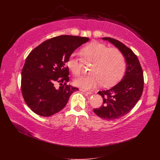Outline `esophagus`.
<instances>
[{
	"label": "esophagus",
	"mask_w": 160,
	"mask_h": 160,
	"mask_svg": "<svg viewBox=\"0 0 160 160\" xmlns=\"http://www.w3.org/2000/svg\"><path fill=\"white\" fill-rule=\"evenodd\" d=\"M80 91H82V92H83V93H85L87 95H91L92 94V92H91V91H88L83 90V89H80Z\"/></svg>",
	"instance_id": "obj_1"
}]
</instances>
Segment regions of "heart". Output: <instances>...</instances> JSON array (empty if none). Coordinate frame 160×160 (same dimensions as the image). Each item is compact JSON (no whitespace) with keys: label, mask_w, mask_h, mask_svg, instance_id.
<instances>
[{"label":"heart","mask_w":160,"mask_h":160,"mask_svg":"<svg viewBox=\"0 0 160 160\" xmlns=\"http://www.w3.org/2000/svg\"><path fill=\"white\" fill-rule=\"evenodd\" d=\"M80 53L82 59L72 54L67 61V67L74 76L82 73L83 62L93 65L90 69L91 74L74 80L75 86L85 89H94L102 84L109 87L118 82L124 73L125 58L118 48L93 42L82 48Z\"/></svg>","instance_id":"1"}]
</instances>
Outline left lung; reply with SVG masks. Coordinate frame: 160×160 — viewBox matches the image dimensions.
Returning a JSON list of instances; mask_svg holds the SVG:
<instances>
[{"instance_id":"obj_1","label":"left lung","mask_w":160,"mask_h":160,"mask_svg":"<svg viewBox=\"0 0 160 160\" xmlns=\"http://www.w3.org/2000/svg\"><path fill=\"white\" fill-rule=\"evenodd\" d=\"M102 39L108 40L121 50L127 65L121 82L110 89L98 92L103 98V104L93 112L100 118L113 121L127 114L138 102L143 91V72L137 56L130 48L111 38Z\"/></svg>"}]
</instances>
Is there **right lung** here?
I'll return each instance as SVG.
<instances>
[{
    "instance_id": "right-lung-1",
    "label": "right lung",
    "mask_w": 160,
    "mask_h": 160,
    "mask_svg": "<svg viewBox=\"0 0 160 160\" xmlns=\"http://www.w3.org/2000/svg\"><path fill=\"white\" fill-rule=\"evenodd\" d=\"M88 38L63 35L46 40L32 50L21 72V91L28 106L36 114L51 116L65 106L78 89L69 81L67 61ZM59 83L61 86L56 87Z\"/></svg>"
}]
</instances>
